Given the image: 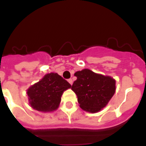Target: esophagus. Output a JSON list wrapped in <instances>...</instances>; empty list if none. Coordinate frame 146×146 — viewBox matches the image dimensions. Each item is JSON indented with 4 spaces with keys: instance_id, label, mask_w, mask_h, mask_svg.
I'll return each mask as SVG.
<instances>
[{
    "instance_id": "esophagus-1",
    "label": "esophagus",
    "mask_w": 146,
    "mask_h": 146,
    "mask_svg": "<svg viewBox=\"0 0 146 146\" xmlns=\"http://www.w3.org/2000/svg\"><path fill=\"white\" fill-rule=\"evenodd\" d=\"M68 82H69L71 85H72V83H73V80H72V79H69V80H68Z\"/></svg>"
}]
</instances>
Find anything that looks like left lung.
I'll return each instance as SVG.
<instances>
[{
	"label": "left lung",
	"mask_w": 146,
	"mask_h": 146,
	"mask_svg": "<svg viewBox=\"0 0 146 146\" xmlns=\"http://www.w3.org/2000/svg\"><path fill=\"white\" fill-rule=\"evenodd\" d=\"M77 80L72 86L80 107L94 113L106 106L115 92V80L110 76L96 74L85 69L74 73Z\"/></svg>",
	"instance_id": "1"
}]
</instances>
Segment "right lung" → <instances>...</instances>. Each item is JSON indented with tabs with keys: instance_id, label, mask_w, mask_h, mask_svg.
I'll use <instances>...</instances> for the list:
<instances>
[{
	"instance_id": "obj_1",
	"label": "right lung",
	"mask_w": 146,
	"mask_h": 146,
	"mask_svg": "<svg viewBox=\"0 0 146 146\" xmlns=\"http://www.w3.org/2000/svg\"><path fill=\"white\" fill-rule=\"evenodd\" d=\"M71 87L57 73L47 74L27 90L30 104L38 111H54L58 108L64 91Z\"/></svg>"
}]
</instances>
